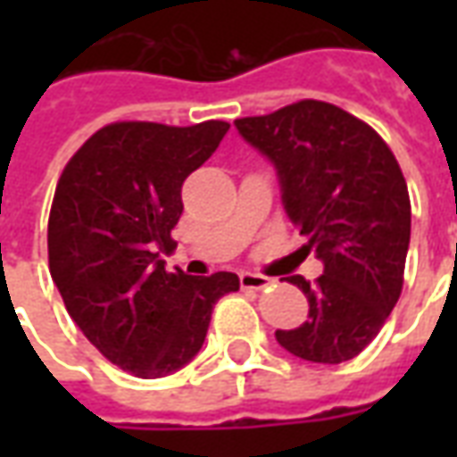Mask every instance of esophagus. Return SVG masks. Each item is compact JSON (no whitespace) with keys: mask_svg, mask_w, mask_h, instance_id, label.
Listing matches in <instances>:
<instances>
[{"mask_svg":"<svg viewBox=\"0 0 457 457\" xmlns=\"http://www.w3.org/2000/svg\"><path fill=\"white\" fill-rule=\"evenodd\" d=\"M239 284H242V288H254V291H259V288L269 287V277L257 274V271H242L239 274Z\"/></svg>","mask_w":457,"mask_h":457,"instance_id":"obj_1","label":"esophagus"}]
</instances>
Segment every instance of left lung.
<instances>
[{"instance_id": "left-lung-1", "label": "left lung", "mask_w": 457, "mask_h": 457, "mask_svg": "<svg viewBox=\"0 0 457 457\" xmlns=\"http://www.w3.org/2000/svg\"><path fill=\"white\" fill-rule=\"evenodd\" d=\"M242 139L277 169L284 210L316 252L323 274L288 277L308 298V320L277 330L308 362L340 364L372 343L402 296L411 203L392 149L340 107L301 100L235 120Z\"/></svg>"}]
</instances>
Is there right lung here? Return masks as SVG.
Listing matches in <instances>:
<instances>
[{"label":"right lung","instance_id":"right-lung-1","mask_svg":"<svg viewBox=\"0 0 457 457\" xmlns=\"http://www.w3.org/2000/svg\"><path fill=\"white\" fill-rule=\"evenodd\" d=\"M228 121L193 127L114 121L85 141L55 186L48 267L68 313L112 364L156 379L203 347L212 306L237 291L232 271L169 274L180 188L228 134Z\"/></svg>","mask_w":457,"mask_h":457}]
</instances>
